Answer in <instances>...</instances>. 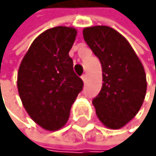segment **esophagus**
<instances>
[{
  "label": "esophagus",
  "mask_w": 156,
  "mask_h": 156,
  "mask_svg": "<svg viewBox=\"0 0 156 156\" xmlns=\"http://www.w3.org/2000/svg\"><path fill=\"white\" fill-rule=\"evenodd\" d=\"M82 80H83V83H86V82H87V74H83V76H82Z\"/></svg>",
  "instance_id": "esophagus-1"
}]
</instances>
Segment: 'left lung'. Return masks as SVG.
<instances>
[{
    "label": "left lung",
    "mask_w": 156,
    "mask_h": 156,
    "mask_svg": "<svg viewBox=\"0 0 156 156\" xmlns=\"http://www.w3.org/2000/svg\"><path fill=\"white\" fill-rule=\"evenodd\" d=\"M83 39L102 64L103 86L93 100L96 114L109 129H120L140 110L147 83L144 67L127 39L108 26L83 30Z\"/></svg>",
    "instance_id": "obj_1"
}]
</instances>
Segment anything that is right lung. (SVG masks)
Here are the masks:
<instances>
[{
  "label": "right lung",
  "instance_id": "add662e5",
  "mask_svg": "<svg viewBox=\"0 0 156 156\" xmlns=\"http://www.w3.org/2000/svg\"><path fill=\"white\" fill-rule=\"evenodd\" d=\"M73 27L57 26L35 38L19 66L17 87L31 119L45 130L66 124L70 108L83 90L68 52L76 37Z\"/></svg>",
  "mask_w": 156,
  "mask_h": 156
}]
</instances>
